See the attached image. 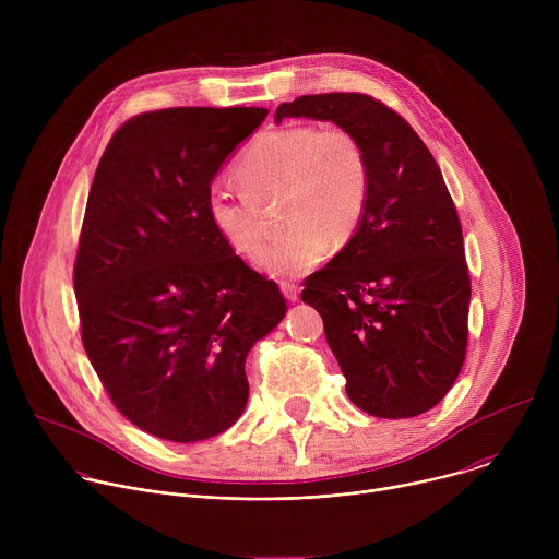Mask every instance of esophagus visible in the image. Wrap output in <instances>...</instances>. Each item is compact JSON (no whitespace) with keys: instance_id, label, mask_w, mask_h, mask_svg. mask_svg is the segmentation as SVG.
I'll list each match as a JSON object with an SVG mask.
<instances>
[{"instance_id":"esophagus-1","label":"esophagus","mask_w":559,"mask_h":559,"mask_svg":"<svg viewBox=\"0 0 559 559\" xmlns=\"http://www.w3.org/2000/svg\"><path fill=\"white\" fill-rule=\"evenodd\" d=\"M281 292H283V296H285L289 302H296V300H298V294H300V287L294 285V283H281Z\"/></svg>"}]
</instances>
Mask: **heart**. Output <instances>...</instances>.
<instances>
[{
  "label": "heart",
  "mask_w": 559,
  "mask_h": 559,
  "mask_svg": "<svg viewBox=\"0 0 559 559\" xmlns=\"http://www.w3.org/2000/svg\"><path fill=\"white\" fill-rule=\"evenodd\" d=\"M241 190L212 186L205 214L221 241L254 259L265 241L267 214L278 207L285 229L259 267L274 278L300 276L323 261L328 246L345 248L367 210L369 166L360 141L345 128L289 126L259 134L236 164Z\"/></svg>",
  "instance_id": "1"
}]
</instances>
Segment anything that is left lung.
<instances>
[{
    "mask_svg": "<svg viewBox=\"0 0 559 559\" xmlns=\"http://www.w3.org/2000/svg\"><path fill=\"white\" fill-rule=\"evenodd\" d=\"M332 121L362 145L367 210L352 241L305 281L349 401L376 418L436 407L466 354L471 281L462 227L436 158L401 117L360 93L305 95L276 108Z\"/></svg>",
    "mask_w": 559,
    "mask_h": 559,
    "instance_id": "1",
    "label": "left lung"
}]
</instances>
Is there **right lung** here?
<instances>
[{"label": "right lung", "instance_id": "add662e5", "mask_svg": "<svg viewBox=\"0 0 559 559\" xmlns=\"http://www.w3.org/2000/svg\"><path fill=\"white\" fill-rule=\"evenodd\" d=\"M265 108L143 112L97 166L74 261L86 354L139 429L199 442L241 418L246 358L287 311L212 229L207 190Z\"/></svg>", "mask_w": 559, "mask_h": 559}]
</instances>
